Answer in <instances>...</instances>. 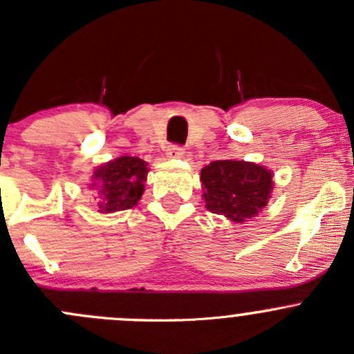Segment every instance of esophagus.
I'll use <instances>...</instances> for the list:
<instances>
[{"mask_svg": "<svg viewBox=\"0 0 354 354\" xmlns=\"http://www.w3.org/2000/svg\"><path fill=\"white\" fill-rule=\"evenodd\" d=\"M167 157H171V159H181V157H183V154H185V149L181 147V145H169V147H167Z\"/></svg>", "mask_w": 354, "mask_h": 354, "instance_id": "obj_1", "label": "esophagus"}]
</instances>
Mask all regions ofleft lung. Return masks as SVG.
Listing matches in <instances>:
<instances>
[{"label":"left lung","mask_w":354,"mask_h":354,"mask_svg":"<svg viewBox=\"0 0 354 354\" xmlns=\"http://www.w3.org/2000/svg\"><path fill=\"white\" fill-rule=\"evenodd\" d=\"M207 210L245 223L266 207L272 192V173L245 160H212L200 173Z\"/></svg>","instance_id":"obj_1"}]
</instances>
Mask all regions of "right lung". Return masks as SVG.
I'll use <instances>...</instances> for the list:
<instances>
[{
	"label": "right lung",
	"instance_id": "1",
	"mask_svg": "<svg viewBox=\"0 0 354 354\" xmlns=\"http://www.w3.org/2000/svg\"><path fill=\"white\" fill-rule=\"evenodd\" d=\"M147 162L138 157L123 156L97 167L92 185L97 197L99 212L109 214L137 205L147 180Z\"/></svg>",
	"mask_w": 354,
	"mask_h": 354
}]
</instances>
